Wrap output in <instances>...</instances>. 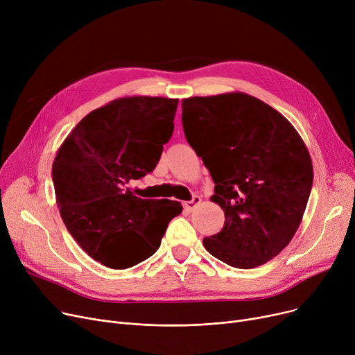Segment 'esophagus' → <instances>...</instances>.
Wrapping results in <instances>:
<instances>
[{
    "label": "esophagus",
    "mask_w": 355,
    "mask_h": 355,
    "mask_svg": "<svg viewBox=\"0 0 355 355\" xmlns=\"http://www.w3.org/2000/svg\"><path fill=\"white\" fill-rule=\"evenodd\" d=\"M201 202V197L200 196H194L190 201H185L184 202V207H185V210H189V211H193L198 204Z\"/></svg>",
    "instance_id": "obj_1"
}]
</instances>
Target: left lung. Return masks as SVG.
<instances>
[{"mask_svg":"<svg viewBox=\"0 0 355 355\" xmlns=\"http://www.w3.org/2000/svg\"><path fill=\"white\" fill-rule=\"evenodd\" d=\"M187 142L216 184L225 226L202 239L221 262L252 269L281 253L300 227L312 189L311 155L291 122L246 93L182 101Z\"/></svg>","mask_w":355,"mask_h":355,"instance_id":"left-lung-1","label":"left lung"}]
</instances>
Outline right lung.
<instances>
[{"instance_id":"obj_1","label":"right lung","mask_w":355,"mask_h":355,"mask_svg":"<svg viewBox=\"0 0 355 355\" xmlns=\"http://www.w3.org/2000/svg\"><path fill=\"white\" fill-rule=\"evenodd\" d=\"M178 99L132 96L92 110L64 139L51 177L69 233L110 269L153 256L181 202L142 200L125 185L157 166L174 130Z\"/></svg>"}]
</instances>
